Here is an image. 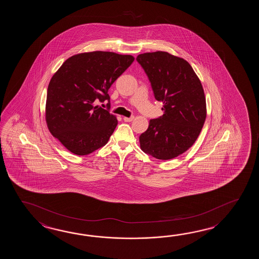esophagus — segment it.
I'll list each match as a JSON object with an SVG mask.
<instances>
[{
	"mask_svg": "<svg viewBox=\"0 0 259 259\" xmlns=\"http://www.w3.org/2000/svg\"><path fill=\"white\" fill-rule=\"evenodd\" d=\"M123 119H124V121L132 122V120L134 119V116H131V117H127V116H124V117H123Z\"/></svg>",
	"mask_w": 259,
	"mask_h": 259,
	"instance_id": "34e87169",
	"label": "esophagus"
}]
</instances>
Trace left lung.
Returning a JSON list of instances; mask_svg holds the SVG:
<instances>
[{
	"label": "left lung",
	"instance_id": "left-lung-1",
	"mask_svg": "<svg viewBox=\"0 0 259 259\" xmlns=\"http://www.w3.org/2000/svg\"><path fill=\"white\" fill-rule=\"evenodd\" d=\"M152 84L163 116L151 119L140 136L144 153L156 159L175 158L191 148L206 117L204 89L193 67L182 57L157 51L137 56Z\"/></svg>",
	"mask_w": 259,
	"mask_h": 259
}]
</instances>
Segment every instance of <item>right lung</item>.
I'll use <instances>...</instances> for the list:
<instances>
[{
    "label": "right lung",
    "mask_w": 259,
    "mask_h": 259,
    "mask_svg": "<svg viewBox=\"0 0 259 259\" xmlns=\"http://www.w3.org/2000/svg\"><path fill=\"white\" fill-rule=\"evenodd\" d=\"M133 61L132 55L113 52L81 53L67 58L54 74L45 120L51 134L68 151L86 155L107 143L117 119L96 103L110 100L111 85Z\"/></svg>",
    "instance_id": "1"
}]
</instances>
